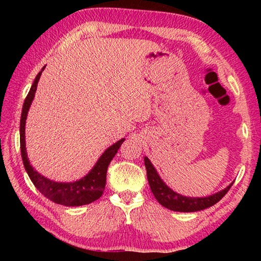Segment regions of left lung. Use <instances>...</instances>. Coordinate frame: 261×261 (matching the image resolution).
<instances>
[{
    "label": "left lung",
    "mask_w": 261,
    "mask_h": 261,
    "mask_svg": "<svg viewBox=\"0 0 261 261\" xmlns=\"http://www.w3.org/2000/svg\"><path fill=\"white\" fill-rule=\"evenodd\" d=\"M144 161L145 167H146L147 179L154 197L159 201V204H161L163 207L174 212L189 213V212H198L208 208V207L213 206L226 196V193L229 191V189L231 188L233 183L232 182L229 184L226 189L221 190V191L207 197H185L175 192L174 190H171L163 182L147 156L144 158Z\"/></svg>",
    "instance_id": "obj_1"
}]
</instances>
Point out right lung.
Returning a JSON list of instances; mask_svg holds the SVG:
<instances>
[{"label":"right lung","mask_w":261,"mask_h":261,"mask_svg":"<svg viewBox=\"0 0 261 261\" xmlns=\"http://www.w3.org/2000/svg\"><path fill=\"white\" fill-rule=\"evenodd\" d=\"M45 68L46 67H43L41 69V71L37 74V77H35L29 94L24 101L23 110H21L19 126L20 152L25 170L31 180H32V183L34 184V187L37 188L46 198L56 202V204L64 206H82L91 204V202L98 200L99 198L102 196L106 187V176H107V169L109 163L113 160L115 154L117 153L118 148L121 147V145L125 139L122 138L116 141L115 144H113L112 146H109L102 153V155L99 158V160L96 161L91 171H88V174H86V176H84L83 178L74 180V182H55V180H51L45 177V176H42L41 174H39L38 171L31 166L28 158V152H26L25 144V124L26 118H28V113L34 99L35 91H37L38 82L39 79H40L41 73Z\"/></svg>","instance_id":"right-lung-1"}]
</instances>
